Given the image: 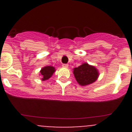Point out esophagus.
Returning a JSON list of instances; mask_svg holds the SVG:
<instances>
[{
	"label": "esophagus",
	"instance_id": "esophagus-1",
	"mask_svg": "<svg viewBox=\"0 0 132 132\" xmlns=\"http://www.w3.org/2000/svg\"><path fill=\"white\" fill-rule=\"evenodd\" d=\"M63 67H64V68H68L69 67V65L68 64H63Z\"/></svg>",
	"mask_w": 132,
	"mask_h": 132
}]
</instances>
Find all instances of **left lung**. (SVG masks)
Listing matches in <instances>:
<instances>
[{
	"label": "left lung",
	"instance_id": "1",
	"mask_svg": "<svg viewBox=\"0 0 132 132\" xmlns=\"http://www.w3.org/2000/svg\"><path fill=\"white\" fill-rule=\"evenodd\" d=\"M73 75L77 82L80 86H87L97 80L99 72L94 66L84 63L78 67L73 69Z\"/></svg>",
	"mask_w": 132,
	"mask_h": 132
}]
</instances>
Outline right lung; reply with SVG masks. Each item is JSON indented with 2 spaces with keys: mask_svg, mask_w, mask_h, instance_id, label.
<instances>
[{
  "mask_svg": "<svg viewBox=\"0 0 132 132\" xmlns=\"http://www.w3.org/2000/svg\"><path fill=\"white\" fill-rule=\"evenodd\" d=\"M55 71V68L53 66H45L42 68L40 70V74L39 75L42 77V80H46L47 79H50V77H52L54 72Z\"/></svg>",
  "mask_w": 132,
  "mask_h": 132,
  "instance_id": "obj_1",
  "label": "right lung"
}]
</instances>
